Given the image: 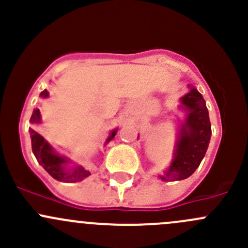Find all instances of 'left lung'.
<instances>
[{
    "label": "left lung",
    "mask_w": 248,
    "mask_h": 248,
    "mask_svg": "<svg viewBox=\"0 0 248 248\" xmlns=\"http://www.w3.org/2000/svg\"><path fill=\"white\" fill-rule=\"evenodd\" d=\"M180 102V108L186 111V119L177 133L170 167L163 176H159L163 181L191 176L204 158L211 138L209 111L202 93L189 85V92L181 97Z\"/></svg>",
    "instance_id": "1"
}]
</instances>
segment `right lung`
<instances>
[{"label": "right lung", "instance_id": "add662e5", "mask_svg": "<svg viewBox=\"0 0 248 248\" xmlns=\"http://www.w3.org/2000/svg\"><path fill=\"white\" fill-rule=\"evenodd\" d=\"M47 96H49V92L46 90L41 92L42 98H46ZM30 124L32 126L41 124V111H39V109L33 110L31 119H30ZM116 133L117 129L111 131L106 144H108ZM30 136H31L32 141V151H33V155L36 156L37 161L55 180L62 182H77L81 181L82 179H85V177H87L91 174L89 170L82 168L81 166L73 167L71 169L67 168L69 159L63 156H60L57 152H55V150L50 146L49 142L41 134L37 133L33 128H30Z\"/></svg>", "mask_w": 248, "mask_h": 248}]
</instances>
